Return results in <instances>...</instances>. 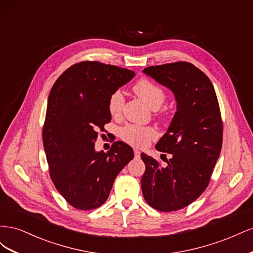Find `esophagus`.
<instances>
[{
    "label": "esophagus",
    "instance_id": "esophagus-1",
    "mask_svg": "<svg viewBox=\"0 0 253 253\" xmlns=\"http://www.w3.org/2000/svg\"><path fill=\"white\" fill-rule=\"evenodd\" d=\"M134 154H135V158H140V151L135 149L134 150Z\"/></svg>",
    "mask_w": 253,
    "mask_h": 253
}]
</instances>
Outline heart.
I'll return each mask as SVG.
<instances>
[{"instance_id":"obj_1","label":"heart","mask_w":253,"mask_h":253,"mask_svg":"<svg viewBox=\"0 0 253 253\" xmlns=\"http://www.w3.org/2000/svg\"><path fill=\"white\" fill-rule=\"evenodd\" d=\"M134 91L138 95L151 109L157 110L163 105L166 95L162 87L147 79H141L134 85ZM125 103V97L121 90H116L109 99V110L113 116L117 117L121 114ZM157 132L152 126L127 125L121 128V137L126 142L136 147H144L150 141L156 138Z\"/></svg>"}]
</instances>
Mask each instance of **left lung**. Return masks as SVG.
Returning a JSON list of instances; mask_svg holds the SVG:
<instances>
[{
    "instance_id": "obj_1",
    "label": "left lung",
    "mask_w": 253,
    "mask_h": 253,
    "mask_svg": "<svg viewBox=\"0 0 253 253\" xmlns=\"http://www.w3.org/2000/svg\"><path fill=\"white\" fill-rule=\"evenodd\" d=\"M169 88L176 112L156 150L172 154L167 167L141 153L145 171L141 189L153 208L172 212L185 208L208 187L223 143V124L210 79L193 64L176 62L142 71Z\"/></svg>"
}]
</instances>
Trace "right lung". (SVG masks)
Instances as JSON below:
<instances>
[{
	"mask_svg": "<svg viewBox=\"0 0 253 253\" xmlns=\"http://www.w3.org/2000/svg\"><path fill=\"white\" fill-rule=\"evenodd\" d=\"M134 76L126 68L86 61L67 68L50 90L44 150L53 185L76 209L103 205L115 178L134 158L124 141H115L108 153L95 150L98 128L103 131L112 119L111 95Z\"/></svg>",
	"mask_w": 253,
	"mask_h": 253,
	"instance_id": "1",
	"label": "right lung"
}]
</instances>
